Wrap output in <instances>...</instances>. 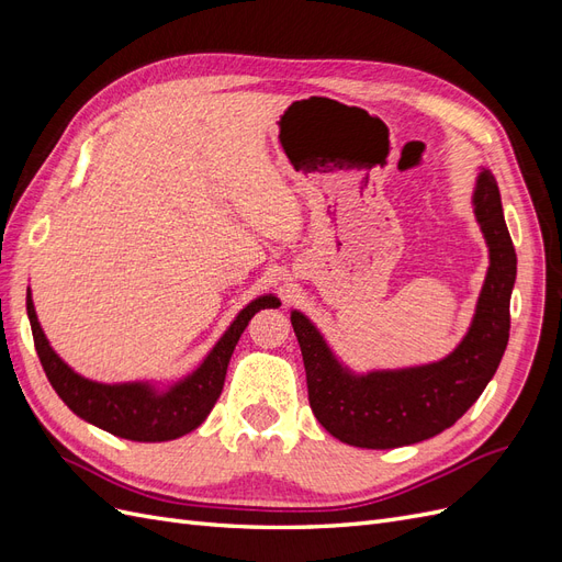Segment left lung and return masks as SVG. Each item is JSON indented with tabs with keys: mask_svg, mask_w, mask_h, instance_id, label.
I'll use <instances>...</instances> for the list:
<instances>
[{
	"mask_svg": "<svg viewBox=\"0 0 562 562\" xmlns=\"http://www.w3.org/2000/svg\"><path fill=\"white\" fill-rule=\"evenodd\" d=\"M473 213L490 248V267L471 328L443 361L353 375L335 359L307 316L291 314L310 405L321 427L342 443L391 450L427 440L452 427L497 372L512 328L508 304L516 283V248L490 171H481L475 180Z\"/></svg>",
	"mask_w": 562,
	"mask_h": 562,
	"instance_id": "1",
	"label": "left lung"
}]
</instances>
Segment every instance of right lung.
<instances>
[{"label":"right lung","mask_w":562,"mask_h":562,"mask_svg":"<svg viewBox=\"0 0 562 562\" xmlns=\"http://www.w3.org/2000/svg\"><path fill=\"white\" fill-rule=\"evenodd\" d=\"M279 304L281 302L274 295H262L252 300L234 318L227 333L220 337V342L211 349V353L192 375H187L184 380L159 394L155 386L145 382L100 384L77 375L50 349L27 288V316L32 337H35V349L42 368L50 386L56 389V394L81 419H87L119 438L140 440V443H159V440L180 438L194 431L209 417L215 401L223 394L229 359L241 333L248 326V321L260 310L279 307Z\"/></svg>","instance_id":"1"}]
</instances>
